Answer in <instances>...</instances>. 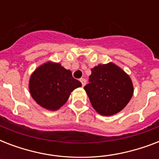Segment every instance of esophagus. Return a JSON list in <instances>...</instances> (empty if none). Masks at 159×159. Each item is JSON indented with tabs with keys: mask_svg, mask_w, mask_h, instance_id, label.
Masks as SVG:
<instances>
[{
	"mask_svg": "<svg viewBox=\"0 0 159 159\" xmlns=\"http://www.w3.org/2000/svg\"><path fill=\"white\" fill-rule=\"evenodd\" d=\"M80 82H81V83H82V87H84L85 85H86V83H87V81H86L85 78H81V79H80Z\"/></svg>",
	"mask_w": 159,
	"mask_h": 159,
	"instance_id": "obj_1",
	"label": "esophagus"
}]
</instances>
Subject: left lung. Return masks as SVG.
Wrapping results in <instances>:
<instances>
[{
  "mask_svg": "<svg viewBox=\"0 0 159 159\" xmlns=\"http://www.w3.org/2000/svg\"><path fill=\"white\" fill-rule=\"evenodd\" d=\"M89 83L84 89L93 108L102 116L118 113L133 96V84L123 70L113 63L92 68Z\"/></svg>",
  "mask_w": 159,
  "mask_h": 159,
  "instance_id": "8db88e82",
  "label": "left lung"
}]
</instances>
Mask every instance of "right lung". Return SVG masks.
Masks as SVG:
<instances>
[{"label":"right lung","instance_id":"right-lung-1","mask_svg":"<svg viewBox=\"0 0 159 159\" xmlns=\"http://www.w3.org/2000/svg\"><path fill=\"white\" fill-rule=\"evenodd\" d=\"M82 86L69 70L58 63L47 62L34 71L30 80V92L43 108L56 111L69 98L71 92Z\"/></svg>","mask_w":159,"mask_h":159}]
</instances>
